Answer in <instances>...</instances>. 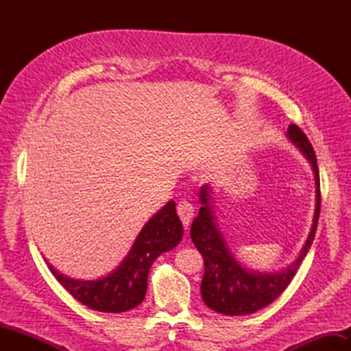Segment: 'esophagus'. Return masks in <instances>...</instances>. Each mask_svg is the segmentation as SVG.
Returning <instances> with one entry per match:
<instances>
[{
	"label": "esophagus",
	"mask_w": 351,
	"mask_h": 351,
	"mask_svg": "<svg viewBox=\"0 0 351 351\" xmlns=\"http://www.w3.org/2000/svg\"><path fill=\"white\" fill-rule=\"evenodd\" d=\"M177 212H178V217L182 218V221H183V226L187 230L189 226H190V222H192L193 215H195V206H193V204H192V202L182 200L177 205Z\"/></svg>",
	"instance_id": "esophagus-1"
}]
</instances>
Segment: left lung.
Returning a JSON list of instances; mask_svg holds the SVG:
<instances>
[{"label":"left lung","mask_w":351,"mask_h":351,"mask_svg":"<svg viewBox=\"0 0 351 351\" xmlns=\"http://www.w3.org/2000/svg\"><path fill=\"white\" fill-rule=\"evenodd\" d=\"M285 134L311 164L315 177V212L311 232L299 256L287 268L261 272L241 265L218 228L212 206V187L205 184L199 190L200 209L190 228V237L205 261V274L200 284L202 299L218 313L227 316L250 315L271 304L289 287L313 243L321 210L319 169L316 155L309 139L295 124H290Z\"/></svg>","instance_id":"8db88e82"}]
</instances>
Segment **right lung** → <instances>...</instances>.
<instances>
[{"mask_svg":"<svg viewBox=\"0 0 351 351\" xmlns=\"http://www.w3.org/2000/svg\"><path fill=\"white\" fill-rule=\"evenodd\" d=\"M183 239V226L169 200L146 222L119 267L98 280H76L48 267L58 282L74 299L105 313H121L133 309L145 299L147 275L155 259L174 249Z\"/></svg>","mask_w":351,"mask_h":351,"instance_id":"obj_1","label":"right lung"}]
</instances>
